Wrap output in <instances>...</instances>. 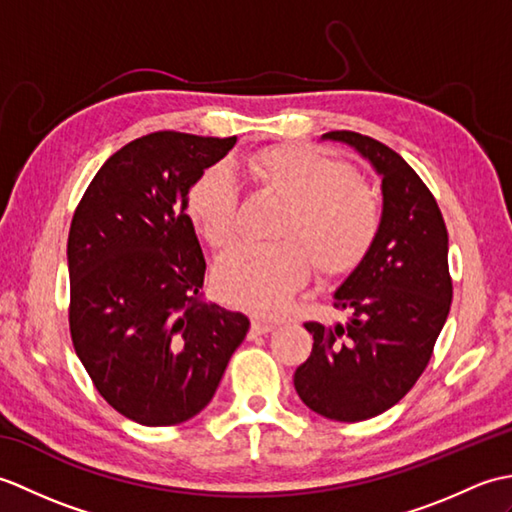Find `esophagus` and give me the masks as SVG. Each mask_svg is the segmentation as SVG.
<instances>
[{"label": "esophagus", "instance_id": "obj_1", "mask_svg": "<svg viewBox=\"0 0 512 512\" xmlns=\"http://www.w3.org/2000/svg\"><path fill=\"white\" fill-rule=\"evenodd\" d=\"M273 328H275L273 321H266V319H259V317H255L253 321H250V334H253V336L268 334Z\"/></svg>", "mask_w": 512, "mask_h": 512}]
</instances>
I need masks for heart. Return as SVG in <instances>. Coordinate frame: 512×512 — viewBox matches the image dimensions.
Segmentation results:
<instances>
[{"instance_id":"heart-1","label":"heart","mask_w":512,"mask_h":512,"mask_svg":"<svg viewBox=\"0 0 512 512\" xmlns=\"http://www.w3.org/2000/svg\"><path fill=\"white\" fill-rule=\"evenodd\" d=\"M246 180L259 193L286 204L270 246H244L215 268L217 295L237 308L259 314L284 310L308 279H336L354 273L374 248L383 211L378 195L354 171L314 147L262 149L242 162ZM239 204L237 184L222 167L204 169L184 202L191 226L206 244H233Z\"/></svg>"}]
</instances>
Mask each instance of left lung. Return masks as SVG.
<instances>
[{"label": "left lung", "instance_id": "8db88e82", "mask_svg": "<svg viewBox=\"0 0 512 512\" xmlns=\"http://www.w3.org/2000/svg\"><path fill=\"white\" fill-rule=\"evenodd\" d=\"M323 138L352 145L383 178V222L365 262L334 292L345 323L308 321L312 352L295 389L319 416L361 422L394 407L427 369L449 317V235L427 184L394 149L347 132Z\"/></svg>", "mask_w": 512, "mask_h": 512}]
</instances>
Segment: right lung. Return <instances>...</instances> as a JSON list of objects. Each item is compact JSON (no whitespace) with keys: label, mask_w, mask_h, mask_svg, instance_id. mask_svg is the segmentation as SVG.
<instances>
[{"label":"right lung","mask_w":512,"mask_h":512,"mask_svg":"<svg viewBox=\"0 0 512 512\" xmlns=\"http://www.w3.org/2000/svg\"><path fill=\"white\" fill-rule=\"evenodd\" d=\"M237 136H140L107 158L68 237L70 334L96 391L125 418L171 427L209 405L244 341L242 312L204 303L206 262L184 202Z\"/></svg>","instance_id":"1"}]
</instances>
